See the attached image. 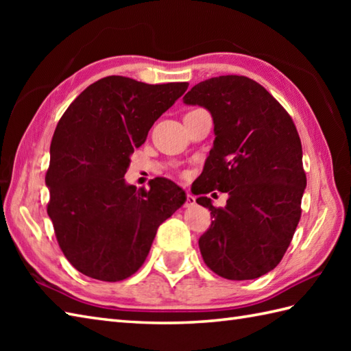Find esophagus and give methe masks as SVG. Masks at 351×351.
Segmentation results:
<instances>
[{
  "label": "esophagus",
  "mask_w": 351,
  "mask_h": 351,
  "mask_svg": "<svg viewBox=\"0 0 351 351\" xmlns=\"http://www.w3.org/2000/svg\"><path fill=\"white\" fill-rule=\"evenodd\" d=\"M195 204H196L195 196L190 195V193H187V195H185V206H193Z\"/></svg>",
  "instance_id": "obj_1"
}]
</instances>
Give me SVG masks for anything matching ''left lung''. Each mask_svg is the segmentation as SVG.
<instances>
[{
    "instance_id": "1",
    "label": "left lung",
    "mask_w": 351,
    "mask_h": 351,
    "mask_svg": "<svg viewBox=\"0 0 351 351\" xmlns=\"http://www.w3.org/2000/svg\"><path fill=\"white\" fill-rule=\"evenodd\" d=\"M184 102L205 107L214 121L200 195H229L223 208L196 199L214 219L199 238L200 253L221 278L256 279L280 263L299 225L306 187L299 132L288 111L243 75L205 80Z\"/></svg>"
}]
</instances>
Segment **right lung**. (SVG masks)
I'll use <instances>...</instances> for the list:
<instances>
[{
	"instance_id": "obj_1",
	"label": "right lung",
	"mask_w": 351,
	"mask_h": 351,
	"mask_svg": "<svg viewBox=\"0 0 351 351\" xmlns=\"http://www.w3.org/2000/svg\"><path fill=\"white\" fill-rule=\"evenodd\" d=\"M111 75L81 92L57 123L45 176L47 211L66 259L88 278L119 282L143 265L156 229L185 202L166 178L126 185L134 149L187 90Z\"/></svg>"
}]
</instances>
